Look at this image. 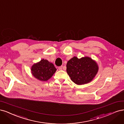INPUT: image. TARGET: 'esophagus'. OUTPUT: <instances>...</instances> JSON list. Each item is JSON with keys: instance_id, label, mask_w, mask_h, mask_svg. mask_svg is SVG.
I'll use <instances>...</instances> for the list:
<instances>
[{"instance_id": "esophagus-1", "label": "esophagus", "mask_w": 124, "mask_h": 124, "mask_svg": "<svg viewBox=\"0 0 124 124\" xmlns=\"http://www.w3.org/2000/svg\"><path fill=\"white\" fill-rule=\"evenodd\" d=\"M58 69V70H62V66L59 67Z\"/></svg>"}]
</instances>
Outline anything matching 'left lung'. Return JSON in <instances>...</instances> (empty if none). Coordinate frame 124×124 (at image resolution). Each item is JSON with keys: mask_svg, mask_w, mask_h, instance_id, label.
<instances>
[{"mask_svg": "<svg viewBox=\"0 0 124 124\" xmlns=\"http://www.w3.org/2000/svg\"><path fill=\"white\" fill-rule=\"evenodd\" d=\"M99 67L97 63L89 57L78 59L73 57L67 63V72L71 80L80 85L87 84L96 75Z\"/></svg>", "mask_w": 124, "mask_h": 124, "instance_id": "8db88e82", "label": "left lung"}]
</instances>
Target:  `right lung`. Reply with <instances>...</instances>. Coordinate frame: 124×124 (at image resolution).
<instances>
[{
	"instance_id": "obj_1",
	"label": "right lung",
	"mask_w": 124,
	"mask_h": 124,
	"mask_svg": "<svg viewBox=\"0 0 124 124\" xmlns=\"http://www.w3.org/2000/svg\"><path fill=\"white\" fill-rule=\"evenodd\" d=\"M56 71L53 64L44 59L34 63L31 67L32 75L37 79L43 82L50 79Z\"/></svg>"
}]
</instances>
